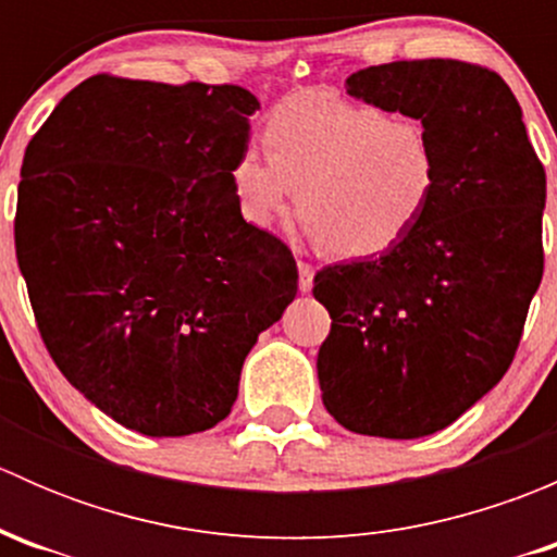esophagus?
<instances>
[{
	"instance_id": "obj_1",
	"label": "esophagus",
	"mask_w": 557,
	"mask_h": 557,
	"mask_svg": "<svg viewBox=\"0 0 557 557\" xmlns=\"http://www.w3.org/2000/svg\"><path fill=\"white\" fill-rule=\"evenodd\" d=\"M312 280H314L312 263L299 261V290H301V294H307V290H312Z\"/></svg>"
}]
</instances>
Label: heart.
Segmentation results:
<instances>
[{
    "label": "heart",
    "instance_id": "b5f03b06",
    "mask_svg": "<svg viewBox=\"0 0 557 557\" xmlns=\"http://www.w3.org/2000/svg\"><path fill=\"white\" fill-rule=\"evenodd\" d=\"M228 166L250 226L269 228L299 190V215L329 252L372 258L418 226L440 185V156L420 117L325 91L283 99Z\"/></svg>",
    "mask_w": 557,
    "mask_h": 557
}]
</instances>
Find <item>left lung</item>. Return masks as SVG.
I'll use <instances>...</instances> for the list:
<instances>
[{
	"label": "left lung",
	"mask_w": 557,
	"mask_h": 557,
	"mask_svg": "<svg viewBox=\"0 0 557 557\" xmlns=\"http://www.w3.org/2000/svg\"><path fill=\"white\" fill-rule=\"evenodd\" d=\"M347 94L420 117L440 185L396 247L314 274V299L331 314L318 380L347 431L414 440L507 374L542 283L547 174L518 99L487 66L391 61L347 77Z\"/></svg>",
	"instance_id": "left-lung-1"
}]
</instances>
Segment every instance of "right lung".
<instances>
[{
    "label": "right lung",
    "instance_id": "1",
    "mask_svg": "<svg viewBox=\"0 0 557 557\" xmlns=\"http://www.w3.org/2000/svg\"><path fill=\"white\" fill-rule=\"evenodd\" d=\"M243 86L94 75L26 145L15 256L66 380L126 429L185 436L237 401L258 334L299 288L288 245L228 183Z\"/></svg>",
    "mask_w": 557,
    "mask_h": 557
}]
</instances>
